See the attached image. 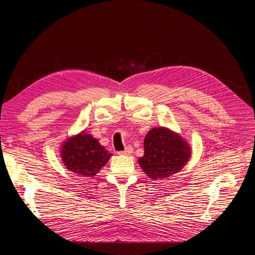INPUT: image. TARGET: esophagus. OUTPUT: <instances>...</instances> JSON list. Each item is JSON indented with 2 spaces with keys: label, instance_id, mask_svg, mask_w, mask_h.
<instances>
[{
  "label": "esophagus",
  "instance_id": "1",
  "mask_svg": "<svg viewBox=\"0 0 255 255\" xmlns=\"http://www.w3.org/2000/svg\"><path fill=\"white\" fill-rule=\"evenodd\" d=\"M132 152H133V148L131 146H128V147L125 148V150L119 151L118 154H120V155H130Z\"/></svg>",
  "mask_w": 255,
  "mask_h": 255
}]
</instances>
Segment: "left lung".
<instances>
[{
  "mask_svg": "<svg viewBox=\"0 0 255 255\" xmlns=\"http://www.w3.org/2000/svg\"><path fill=\"white\" fill-rule=\"evenodd\" d=\"M191 156V148L179 135L166 128H153L144 139V155L138 159L143 171L152 179L178 172Z\"/></svg>",
  "mask_w": 255,
  "mask_h": 255,
  "instance_id": "obj_1",
  "label": "left lung"
}]
</instances>
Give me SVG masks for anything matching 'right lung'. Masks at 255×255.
Returning <instances> with one entry per match:
<instances>
[{
    "label": "right lung",
    "mask_w": 255,
    "mask_h": 255,
    "mask_svg": "<svg viewBox=\"0 0 255 255\" xmlns=\"http://www.w3.org/2000/svg\"><path fill=\"white\" fill-rule=\"evenodd\" d=\"M112 156L99 141L85 132L69 138L61 149L67 169L83 176H94Z\"/></svg>",
    "instance_id": "add662e5"
}]
</instances>
